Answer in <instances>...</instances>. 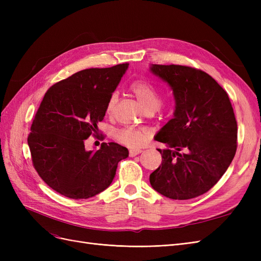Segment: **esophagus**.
I'll return each instance as SVG.
<instances>
[{"label":"esophagus","instance_id":"34e87169","mask_svg":"<svg viewBox=\"0 0 261 261\" xmlns=\"http://www.w3.org/2000/svg\"><path fill=\"white\" fill-rule=\"evenodd\" d=\"M141 152H143V150H141V149H135V148L129 149V155L130 156H135V155H137Z\"/></svg>","mask_w":261,"mask_h":261}]
</instances>
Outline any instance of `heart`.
Masks as SVG:
<instances>
[{
  "label": "heart",
  "mask_w": 261,
  "mask_h": 261,
  "mask_svg": "<svg viewBox=\"0 0 261 261\" xmlns=\"http://www.w3.org/2000/svg\"><path fill=\"white\" fill-rule=\"evenodd\" d=\"M129 90L140 102V105L144 107L146 111H155L161 105V96L159 90L148 82H134L129 86ZM117 100L118 98L116 93H112L110 96L106 106V111L108 114H112L114 112L115 107L117 105ZM149 136L150 134L148 130L138 128H123L117 130L115 134L116 139L121 144L134 148L143 146L148 140Z\"/></svg>",
  "instance_id": "1"
}]
</instances>
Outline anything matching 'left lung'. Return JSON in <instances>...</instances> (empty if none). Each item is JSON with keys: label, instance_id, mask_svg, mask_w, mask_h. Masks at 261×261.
I'll use <instances>...</instances> for the list:
<instances>
[{"label": "left lung", "instance_id": "1", "mask_svg": "<svg viewBox=\"0 0 261 261\" xmlns=\"http://www.w3.org/2000/svg\"><path fill=\"white\" fill-rule=\"evenodd\" d=\"M173 91V118L154 139L167 148L150 184L171 199L207 193L230 167L236 152L238 123L226 91L202 70L181 65H150Z\"/></svg>", "mask_w": 261, "mask_h": 261}]
</instances>
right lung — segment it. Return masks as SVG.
<instances>
[{
	"instance_id": "obj_1",
	"label": "right lung",
	"mask_w": 261,
	"mask_h": 261,
	"mask_svg": "<svg viewBox=\"0 0 261 261\" xmlns=\"http://www.w3.org/2000/svg\"><path fill=\"white\" fill-rule=\"evenodd\" d=\"M128 65L84 69L45 92L28 146L39 176L59 194L72 199L96 196L111 185L117 163L128 156L127 148L116 143H102L96 151L85 148Z\"/></svg>"
}]
</instances>
